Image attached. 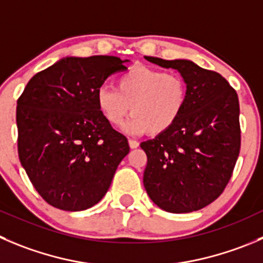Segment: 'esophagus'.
<instances>
[{"label": "esophagus", "mask_w": 263, "mask_h": 263, "mask_svg": "<svg viewBox=\"0 0 263 263\" xmlns=\"http://www.w3.org/2000/svg\"><path fill=\"white\" fill-rule=\"evenodd\" d=\"M129 146H130V148L134 149L139 146V142L134 141V139H129Z\"/></svg>", "instance_id": "esophagus-1"}]
</instances>
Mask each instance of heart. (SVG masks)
Returning <instances> with one entry per match:
<instances>
[{
  "label": "heart",
  "instance_id": "heart-1",
  "mask_svg": "<svg viewBox=\"0 0 263 263\" xmlns=\"http://www.w3.org/2000/svg\"><path fill=\"white\" fill-rule=\"evenodd\" d=\"M187 96L181 76L138 66L117 77L116 89L101 87L97 106L114 126L121 125L130 109L133 115L124 125L127 134L148 132L159 136L177 124L186 108Z\"/></svg>",
  "mask_w": 263,
  "mask_h": 263
}]
</instances>
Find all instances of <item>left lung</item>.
<instances>
[{"mask_svg":"<svg viewBox=\"0 0 263 263\" xmlns=\"http://www.w3.org/2000/svg\"><path fill=\"white\" fill-rule=\"evenodd\" d=\"M144 59L162 68L177 69L189 94L177 124L141 143L147 155L144 189L162 211H199L223 192L239 156L237 94L224 77L191 61Z\"/></svg>","mask_w":263,"mask_h":263,"instance_id":"obj_1","label":"left lung"}]
</instances>
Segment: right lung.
<instances>
[{"mask_svg":"<svg viewBox=\"0 0 263 263\" xmlns=\"http://www.w3.org/2000/svg\"><path fill=\"white\" fill-rule=\"evenodd\" d=\"M129 61L67 57L34 74L17 99V154L42 199L80 212L102 200L129 154L126 137L106 121L97 91Z\"/></svg>","mask_w":263,"mask_h":263,"instance_id":"right-lung-1","label":"right lung"}]
</instances>
